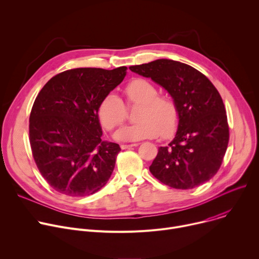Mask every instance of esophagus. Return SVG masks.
I'll list each match as a JSON object with an SVG mask.
<instances>
[{"instance_id": "obj_1", "label": "esophagus", "mask_w": 259, "mask_h": 259, "mask_svg": "<svg viewBox=\"0 0 259 259\" xmlns=\"http://www.w3.org/2000/svg\"><path fill=\"white\" fill-rule=\"evenodd\" d=\"M138 143H133V144H121V149L122 150H128V149H132L134 146H137Z\"/></svg>"}]
</instances>
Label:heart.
<instances>
[{"label":"heart","instance_id":"heart-1","mask_svg":"<svg viewBox=\"0 0 259 259\" xmlns=\"http://www.w3.org/2000/svg\"><path fill=\"white\" fill-rule=\"evenodd\" d=\"M127 104H140L136 115L137 123L125 126L115 133V138L122 141H138L156 138L160 134L168 138L177 130L179 110L176 102L164 95H159L158 88L149 80L136 78L124 88ZM97 115L106 130L123 124L127 109L123 100L115 93L106 94L100 101Z\"/></svg>","mask_w":259,"mask_h":259}]
</instances>
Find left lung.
I'll list each match as a JSON object with an SVG mask.
<instances>
[{
  "label": "left lung",
  "mask_w": 259,
  "mask_h": 259,
  "mask_svg": "<svg viewBox=\"0 0 259 259\" xmlns=\"http://www.w3.org/2000/svg\"><path fill=\"white\" fill-rule=\"evenodd\" d=\"M129 68L167 90L179 110L175 137L160 147L151 173L177 190L194 189L210 180L223 163L230 137L225 104L217 89L198 69L171 59Z\"/></svg>",
  "instance_id": "8db88e82"
}]
</instances>
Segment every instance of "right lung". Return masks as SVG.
<instances>
[{
    "mask_svg": "<svg viewBox=\"0 0 259 259\" xmlns=\"http://www.w3.org/2000/svg\"><path fill=\"white\" fill-rule=\"evenodd\" d=\"M126 66L62 71L42 88L29 116V142L42 176L56 192L85 197L102 189L121 149L101 140L97 109L122 83Z\"/></svg>",
    "mask_w": 259,
    "mask_h": 259,
    "instance_id": "obj_1",
    "label": "right lung"
}]
</instances>
